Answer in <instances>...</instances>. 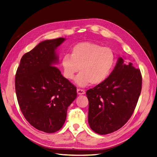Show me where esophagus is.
I'll return each mask as SVG.
<instances>
[{
    "instance_id": "obj_1",
    "label": "esophagus",
    "mask_w": 157,
    "mask_h": 157,
    "mask_svg": "<svg viewBox=\"0 0 157 157\" xmlns=\"http://www.w3.org/2000/svg\"><path fill=\"white\" fill-rule=\"evenodd\" d=\"M77 91V94H78V95H82V94H85V91H84V90H82V89L78 88Z\"/></svg>"
}]
</instances>
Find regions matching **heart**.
<instances>
[{
  "instance_id": "1",
  "label": "heart",
  "mask_w": 157,
  "mask_h": 157,
  "mask_svg": "<svg viewBox=\"0 0 157 157\" xmlns=\"http://www.w3.org/2000/svg\"><path fill=\"white\" fill-rule=\"evenodd\" d=\"M115 62L113 51L108 47L96 43L83 42L74 46L70 55H65L61 59L64 77L69 80L80 74L75 82L80 86L91 83L98 85L105 81L110 75Z\"/></svg>"
}]
</instances>
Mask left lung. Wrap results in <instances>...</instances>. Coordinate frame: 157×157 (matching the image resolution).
<instances>
[{"label": "left lung", "instance_id": "1", "mask_svg": "<svg viewBox=\"0 0 157 157\" xmlns=\"http://www.w3.org/2000/svg\"><path fill=\"white\" fill-rule=\"evenodd\" d=\"M141 86L140 70L119 57L105 81L86 93L90 128L100 135L120 129L134 113Z\"/></svg>", "mask_w": 157, "mask_h": 157}]
</instances>
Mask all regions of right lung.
Returning a JSON list of instances; mask_svg holds the SVG:
<instances>
[{"mask_svg":"<svg viewBox=\"0 0 157 157\" xmlns=\"http://www.w3.org/2000/svg\"><path fill=\"white\" fill-rule=\"evenodd\" d=\"M65 38L44 40L22 56L16 74L18 104L25 119L36 129L54 133L63 126L77 88L58 67L57 48Z\"/></svg>","mask_w":157,"mask_h":157,"instance_id":"obj_1","label":"right lung"}]
</instances>
